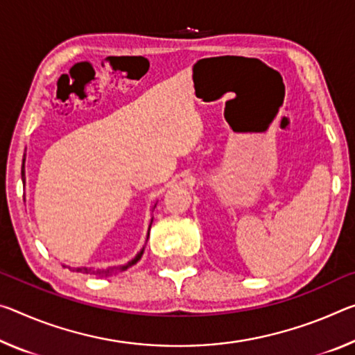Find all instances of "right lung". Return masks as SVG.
Here are the masks:
<instances>
[{"label": "right lung", "instance_id": "add662e5", "mask_svg": "<svg viewBox=\"0 0 355 355\" xmlns=\"http://www.w3.org/2000/svg\"><path fill=\"white\" fill-rule=\"evenodd\" d=\"M21 182H24V184H25V157H24V162H21ZM155 207H156V204L153 205V210H155ZM151 223H153V218L150 219V224H148L147 241H148V237H150V227H151ZM145 245H147V243H145ZM145 245H144V248L140 250V251L137 252V254L131 259V261L125 263V266L109 267L107 270H94V268H92V267H76V268H71V267H67V266H64V267H67L69 270H72V272H78V273H83V275H94V277H110V275H115V273H118V272H123V270H126V268H129V267H132L134 263H137V262L140 261V257L144 256Z\"/></svg>", "mask_w": 355, "mask_h": 355}]
</instances>
